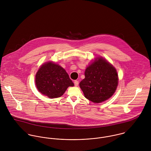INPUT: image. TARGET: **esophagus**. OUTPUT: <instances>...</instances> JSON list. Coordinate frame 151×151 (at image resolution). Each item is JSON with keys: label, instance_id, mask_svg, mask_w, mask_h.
Returning <instances> with one entry per match:
<instances>
[{"label": "esophagus", "instance_id": "34e87169", "mask_svg": "<svg viewBox=\"0 0 151 151\" xmlns=\"http://www.w3.org/2000/svg\"><path fill=\"white\" fill-rule=\"evenodd\" d=\"M74 86H78V81L77 80H75L74 81Z\"/></svg>", "mask_w": 151, "mask_h": 151}]
</instances>
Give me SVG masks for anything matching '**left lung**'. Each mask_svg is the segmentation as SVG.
Instances as JSON below:
<instances>
[{
  "label": "left lung",
  "mask_w": 151,
  "mask_h": 151,
  "mask_svg": "<svg viewBox=\"0 0 151 151\" xmlns=\"http://www.w3.org/2000/svg\"><path fill=\"white\" fill-rule=\"evenodd\" d=\"M85 71V78L80 83L84 96L93 103H101L110 98L118 86L116 68L105 59L98 57Z\"/></svg>",
  "instance_id": "obj_1"
}]
</instances>
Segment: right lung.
<instances>
[{
	"label": "right lung",
	"mask_w": 151,
	"mask_h": 151,
	"mask_svg": "<svg viewBox=\"0 0 151 151\" xmlns=\"http://www.w3.org/2000/svg\"><path fill=\"white\" fill-rule=\"evenodd\" d=\"M35 85L43 95L53 99L62 96L68 86H74V83L63 67L48 62L37 71Z\"/></svg>",
	"instance_id": "add662e5"
}]
</instances>
